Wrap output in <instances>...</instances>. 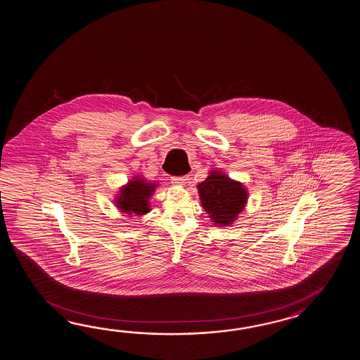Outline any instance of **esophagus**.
Returning <instances> with one entry per match:
<instances>
[{"label": "esophagus", "instance_id": "esophagus-1", "mask_svg": "<svg viewBox=\"0 0 360 360\" xmlns=\"http://www.w3.org/2000/svg\"><path fill=\"white\" fill-rule=\"evenodd\" d=\"M188 180H189V175L181 177H172V179H171V183L174 184V185H185Z\"/></svg>", "mask_w": 360, "mask_h": 360}]
</instances>
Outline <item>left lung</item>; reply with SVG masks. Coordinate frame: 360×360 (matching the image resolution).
<instances>
[{"label": "left lung", "mask_w": 360, "mask_h": 360, "mask_svg": "<svg viewBox=\"0 0 360 360\" xmlns=\"http://www.w3.org/2000/svg\"><path fill=\"white\" fill-rule=\"evenodd\" d=\"M202 206L214 225H229L237 220L247 203V191L238 181L220 171H211L210 176L198 185Z\"/></svg>", "instance_id": "1"}]
</instances>
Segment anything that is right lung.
<instances>
[{
  "label": "right lung",
  "mask_w": 360,
  "mask_h": 360,
  "mask_svg": "<svg viewBox=\"0 0 360 360\" xmlns=\"http://www.w3.org/2000/svg\"><path fill=\"white\" fill-rule=\"evenodd\" d=\"M155 186V184L148 183L144 179L134 177V180L129 181L121 191L115 199V205L127 214H146L150 211L149 198L152 197Z\"/></svg>",
  "instance_id": "right-lung-1"
}]
</instances>
